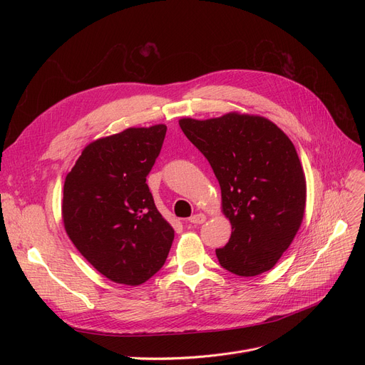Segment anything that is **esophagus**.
<instances>
[{"label":"esophagus","mask_w":365,"mask_h":365,"mask_svg":"<svg viewBox=\"0 0 365 365\" xmlns=\"http://www.w3.org/2000/svg\"><path fill=\"white\" fill-rule=\"evenodd\" d=\"M207 220V216L204 215V213H197V215H194L192 217H189V223H194V225H201V223H204Z\"/></svg>","instance_id":"esophagus-1"}]
</instances>
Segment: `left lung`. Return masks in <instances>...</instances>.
Returning a JSON list of instances; mask_svg holds the SVG:
<instances>
[{"label": "left lung", "instance_id": "1", "mask_svg": "<svg viewBox=\"0 0 365 365\" xmlns=\"http://www.w3.org/2000/svg\"><path fill=\"white\" fill-rule=\"evenodd\" d=\"M179 125L212 165L232 226L229 242L216 250L219 263L240 277L272 269L304 216L306 179L293 142L260 115L229 112Z\"/></svg>", "mask_w": 365, "mask_h": 365}]
</instances>
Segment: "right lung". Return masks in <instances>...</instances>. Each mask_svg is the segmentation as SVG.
<instances>
[{
	"mask_svg": "<svg viewBox=\"0 0 365 365\" xmlns=\"http://www.w3.org/2000/svg\"><path fill=\"white\" fill-rule=\"evenodd\" d=\"M165 131L164 124L130 127L93 140L65 179V231L94 269L117 284L146 282L175 240L146 185Z\"/></svg>",
	"mask_w": 365,
	"mask_h": 365,
	"instance_id": "right-lung-1",
	"label": "right lung"
}]
</instances>
